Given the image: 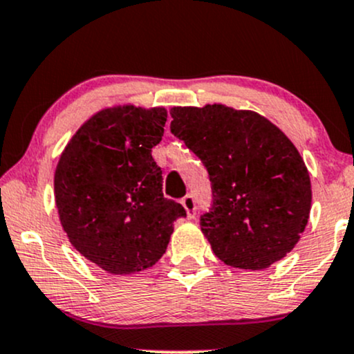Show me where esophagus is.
<instances>
[{
  "label": "esophagus",
  "instance_id": "obj_1",
  "mask_svg": "<svg viewBox=\"0 0 354 354\" xmlns=\"http://www.w3.org/2000/svg\"><path fill=\"white\" fill-rule=\"evenodd\" d=\"M181 205L188 213V218H194V214H196V200H194L193 194H186L181 200Z\"/></svg>",
  "mask_w": 354,
  "mask_h": 354
}]
</instances>
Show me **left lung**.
I'll use <instances>...</instances> for the list:
<instances>
[{
  "label": "left lung",
  "instance_id": "8db88e82",
  "mask_svg": "<svg viewBox=\"0 0 354 354\" xmlns=\"http://www.w3.org/2000/svg\"><path fill=\"white\" fill-rule=\"evenodd\" d=\"M171 133L208 169L213 205L200 218L226 265L265 270L284 258L306 228L311 181L295 145L265 116L225 104L176 106Z\"/></svg>",
  "mask_w": 354,
  "mask_h": 354
}]
</instances>
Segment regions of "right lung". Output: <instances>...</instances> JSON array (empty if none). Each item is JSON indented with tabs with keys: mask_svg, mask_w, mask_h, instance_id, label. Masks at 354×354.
Masks as SVG:
<instances>
[{
	"mask_svg": "<svg viewBox=\"0 0 354 354\" xmlns=\"http://www.w3.org/2000/svg\"><path fill=\"white\" fill-rule=\"evenodd\" d=\"M165 108L101 109L84 123L55 173L59 221L71 245L111 274L151 268L168 248L180 203L163 196V171L151 149L161 141Z\"/></svg>",
	"mask_w": 354,
	"mask_h": 354,
	"instance_id": "right-lung-1",
	"label": "right lung"
}]
</instances>
